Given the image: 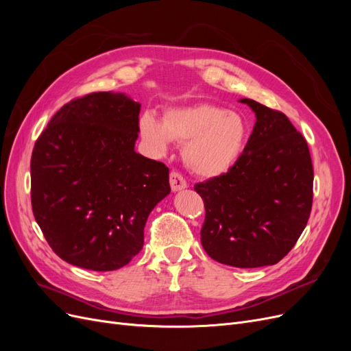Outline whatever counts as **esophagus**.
Wrapping results in <instances>:
<instances>
[{"label":"esophagus","mask_w":351,"mask_h":351,"mask_svg":"<svg viewBox=\"0 0 351 351\" xmlns=\"http://www.w3.org/2000/svg\"><path fill=\"white\" fill-rule=\"evenodd\" d=\"M169 186H171L173 192H178V190H183L187 187V182L182 176V173L171 171L169 173Z\"/></svg>","instance_id":"esophagus-1"}]
</instances>
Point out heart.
<instances>
[{
    "mask_svg": "<svg viewBox=\"0 0 351 351\" xmlns=\"http://www.w3.org/2000/svg\"><path fill=\"white\" fill-rule=\"evenodd\" d=\"M139 129L143 141L156 154H164L169 141L184 143L186 165L204 177H218L231 169L247 136L246 123L239 114L212 104L168 110L162 123L145 114Z\"/></svg>",
    "mask_w": 351,
    "mask_h": 351,
    "instance_id": "1",
    "label": "heart"
}]
</instances>
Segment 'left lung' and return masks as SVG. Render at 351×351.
I'll list each match as a JSON object with an SVG mask.
<instances>
[{"label": "left lung", "mask_w": 351, "mask_h": 351, "mask_svg": "<svg viewBox=\"0 0 351 351\" xmlns=\"http://www.w3.org/2000/svg\"><path fill=\"white\" fill-rule=\"evenodd\" d=\"M256 114L237 162L195 184L204 199L200 241L217 262L237 268L278 263L303 232L313 202L309 146L284 112L240 99Z\"/></svg>", "instance_id": "1"}]
</instances>
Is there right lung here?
Returning <instances> with one entry per match:
<instances>
[{"label": "right lung", "mask_w": 351, "mask_h": 351, "mask_svg": "<svg viewBox=\"0 0 351 351\" xmlns=\"http://www.w3.org/2000/svg\"><path fill=\"white\" fill-rule=\"evenodd\" d=\"M141 104L93 92L57 111L30 159L32 210L74 267L114 271L143 247L146 219L169 193L168 167L134 151Z\"/></svg>", "instance_id": "right-lung-1"}]
</instances>
